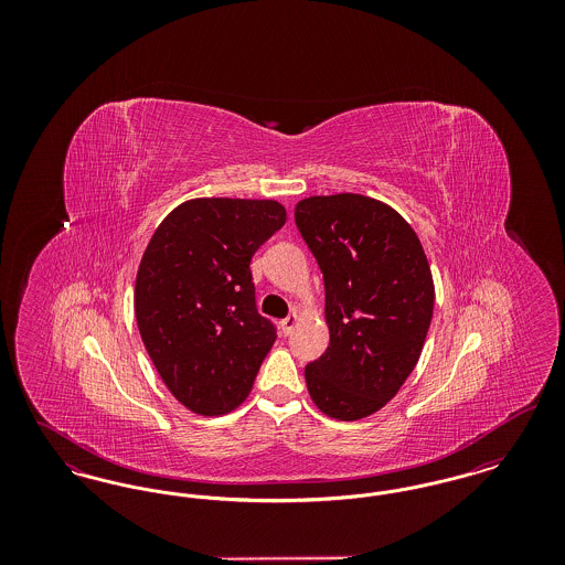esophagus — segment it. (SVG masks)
I'll return each instance as SVG.
<instances>
[{
  "label": "esophagus",
  "mask_w": 565,
  "mask_h": 565,
  "mask_svg": "<svg viewBox=\"0 0 565 565\" xmlns=\"http://www.w3.org/2000/svg\"><path fill=\"white\" fill-rule=\"evenodd\" d=\"M296 323H298V316H296V313H290L286 320H281V330H284V334H292Z\"/></svg>",
  "instance_id": "esophagus-1"
}]
</instances>
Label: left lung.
Here are the masks:
<instances>
[{
  "label": "left lung",
  "mask_w": 565,
  "mask_h": 565,
  "mask_svg": "<svg viewBox=\"0 0 565 565\" xmlns=\"http://www.w3.org/2000/svg\"><path fill=\"white\" fill-rule=\"evenodd\" d=\"M295 220L326 288L330 345L305 366L311 401L355 422L390 403L415 369L434 311L419 237L390 205L362 194L298 201Z\"/></svg>",
  "instance_id": "8db88e82"
}]
</instances>
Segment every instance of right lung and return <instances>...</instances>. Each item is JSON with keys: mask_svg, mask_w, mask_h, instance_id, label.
<instances>
[{"mask_svg": "<svg viewBox=\"0 0 565 565\" xmlns=\"http://www.w3.org/2000/svg\"><path fill=\"white\" fill-rule=\"evenodd\" d=\"M286 224L270 199H192L154 231L135 279V318L169 392L224 415L252 392L277 330L256 309L249 263Z\"/></svg>", "mask_w": 565, "mask_h": 565, "instance_id": "add662e5", "label": "right lung"}]
</instances>
